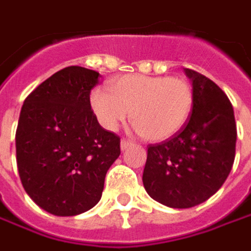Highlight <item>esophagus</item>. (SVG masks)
I'll return each instance as SVG.
<instances>
[{"label":"esophagus","instance_id":"esophagus-1","mask_svg":"<svg viewBox=\"0 0 251 251\" xmlns=\"http://www.w3.org/2000/svg\"><path fill=\"white\" fill-rule=\"evenodd\" d=\"M130 146H133V141L130 140H121V150H126V148H129Z\"/></svg>","mask_w":251,"mask_h":251}]
</instances>
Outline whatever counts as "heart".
I'll return each instance as SVG.
<instances>
[{
  "label": "heart",
  "instance_id": "1",
  "mask_svg": "<svg viewBox=\"0 0 251 251\" xmlns=\"http://www.w3.org/2000/svg\"><path fill=\"white\" fill-rule=\"evenodd\" d=\"M108 90L95 89L90 95V107L99 124L115 130L130 111L133 126L150 141L175 136L185 125L194 105L192 86L177 76L129 74L112 79Z\"/></svg>",
  "mask_w": 251,
  "mask_h": 251
}]
</instances>
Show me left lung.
<instances>
[{
	"instance_id": "8db88e82",
	"label": "left lung",
	"mask_w": 251,
	"mask_h": 251,
	"mask_svg": "<svg viewBox=\"0 0 251 251\" xmlns=\"http://www.w3.org/2000/svg\"><path fill=\"white\" fill-rule=\"evenodd\" d=\"M192 81L194 105L181 132L150 144L143 184L156 202L188 209L221 188L232 169L236 124L232 104L207 76L184 68Z\"/></svg>"
}]
</instances>
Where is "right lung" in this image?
Segmentation results:
<instances>
[{"label": "right lung", "mask_w": 251, "mask_h": 251, "mask_svg": "<svg viewBox=\"0 0 251 251\" xmlns=\"http://www.w3.org/2000/svg\"><path fill=\"white\" fill-rule=\"evenodd\" d=\"M100 74L71 66L27 96L16 129V162L23 188L41 209L76 216L101 198L121 139L97 122L90 90Z\"/></svg>", "instance_id": "add662e5"}]
</instances>
